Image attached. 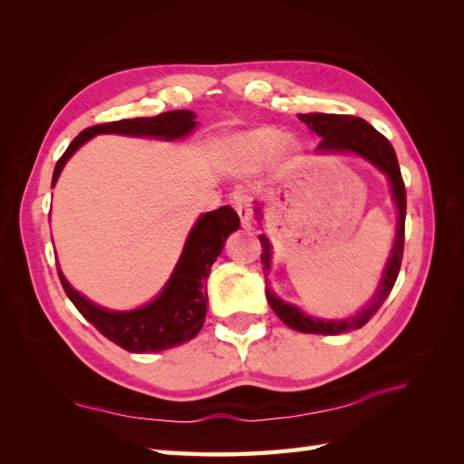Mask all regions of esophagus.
Returning <instances> with one entry per match:
<instances>
[{"mask_svg":"<svg viewBox=\"0 0 464 464\" xmlns=\"http://www.w3.org/2000/svg\"><path fill=\"white\" fill-rule=\"evenodd\" d=\"M233 207L235 211H237L241 225L245 229H249L251 227V215H253V203H251V197L249 195H243V193H235L233 195Z\"/></svg>","mask_w":464,"mask_h":464,"instance_id":"1","label":"esophagus"}]
</instances>
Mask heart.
Instances as JSON below:
<instances>
[{
    "mask_svg": "<svg viewBox=\"0 0 464 464\" xmlns=\"http://www.w3.org/2000/svg\"><path fill=\"white\" fill-rule=\"evenodd\" d=\"M287 145V137L273 127H257L247 133L233 137L229 141V151L241 163H259L283 151Z\"/></svg>",
    "mask_w": 464,
    "mask_h": 464,
    "instance_id": "b5f03b06",
    "label": "heart"
}]
</instances>
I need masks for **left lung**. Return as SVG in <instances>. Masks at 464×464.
I'll return each instance as SVG.
<instances>
[{"label":"left lung","instance_id":"left-lung-1","mask_svg":"<svg viewBox=\"0 0 464 464\" xmlns=\"http://www.w3.org/2000/svg\"><path fill=\"white\" fill-rule=\"evenodd\" d=\"M299 120L309 127L311 131L321 137V143L317 151L323 153H357L364 160L371 161L377 169H381L384 175L389 177L391 181V193L392 201L397 205V235L395 243H392L391 257L384 265L382 279L377 287L374 297L364 304V307L353 314V317L341 319V321H327V319H317L311 317V314H304L301 309L281 301L277 295H275L269 287L265 289L267 293V301L271 309L277 313V317L287 324V327L301 331V333H314V334H341L353 329H361L362 324H367L374 313L381 309L384 299L389 297L392 285L397 281V275L401 271V261H402V249H405V215H407V193H405V183H402L401 167L397 161V153L392 150V145L384 135H381L372 125H369L361 117L354 115H334V113H301ZM257 215H261V209L257 207ZM261 241V263H263V273L265 279H267L269 269H271V241L259 235ZM269 283V281H267Z\"/></svg>","mask_w":464,"mask_h":464}]
</instances>
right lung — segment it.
Masks as SVG:
<instances>
[{"label":"right lung","instance_id":"add662e5","mask_svg":"<svg viewBox=\"0 0 464 464\" xmlns=\"http://www.w3.org/2000/svg\"><path fill=\"white\" fill-rule=\"evenodd\" d=\"M195 113L187 110L167 111L155 117H135L87 127L69 143L65 153L59 157L53 169L52 187L59 173L80 147L100 133H120L131 137H155V140H179L195 130ZM239 229V215L229 205L219 207L217 211L201 215L189 237L177 267L171 273L163 291L157 297L133 311H107L100 304L85 299L77 293L57 267L59 281L63 291L83 317L100 331L103 337L120 344L130 353H155L177 347L191 341L201 331L207 314V277L211 265L223 251L225 239Z\"/></svg>","mask_w":464,"mask_h":464}]
</instances>
